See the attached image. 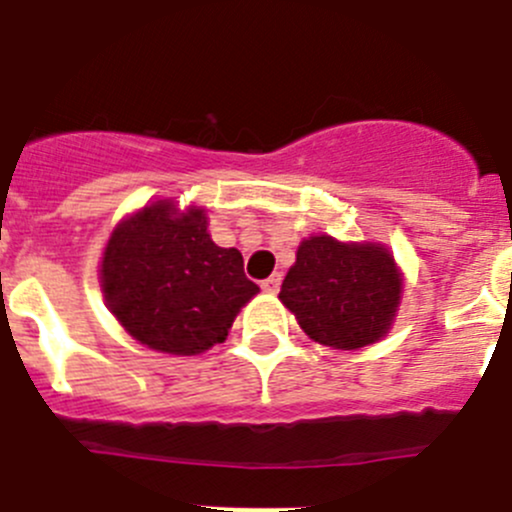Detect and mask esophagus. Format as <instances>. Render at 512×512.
Wrapping results in <instances>:
<instances>
[{
	"instance_id": "obj_1",
	"label": "esophagus",
	"mask_w": 512,
	"mask_h": 512,
	"mask_svg": "<svg viewBox=\"0 0 512 512\" xmlns=\"http://www.w3.org/2000/svg\"><path fill=\"white\" fill-rule=\"evenodd\" d=\"M279 287H282V277H279V274H271L269 279H264V282H261V289H264V292H269V295H277Z\"/></svg>"
}]
</instances>
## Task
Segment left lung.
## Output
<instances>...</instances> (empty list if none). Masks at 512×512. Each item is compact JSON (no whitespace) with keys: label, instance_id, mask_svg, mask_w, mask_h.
I'll list each match as a JSON object with an SVG mask.
<instances>
[{"label":"left lung","instance_id":"left-lung-1","mask_svg":"<svg viewBox=\"0 0 512 512\" xmlns=\"http://www.w3.org/2000/svg\"><path fill=\"white\" fill-rule=\"evenodd\" d=\"M400 295V271L382 243L312 235L297 248L279 300L312 341L354 351L387 336Z\"/></svg>","mask_w":512,"mask_h":512}]
</instances>
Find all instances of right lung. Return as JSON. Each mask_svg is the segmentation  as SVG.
<instances>
[{
    "label": "right lung",
    "instance_id": "right-lung-1",
    "mask_svg": "<svg viewBox=\"0 0 512 512\" xmlns=\"http://www.w3.org/2000/svg\"><path fill=\"white\" fill-rule=\"evenodd\" d=\"M99 279L122 328L143 346L176 356L223 343L235 315L259 292L241 251L215 246L205 210L176 212L169 200L112 230Z\"/></svg>",
    "mask_w": 512,
    "mask_h": 512
}]
</instances>
